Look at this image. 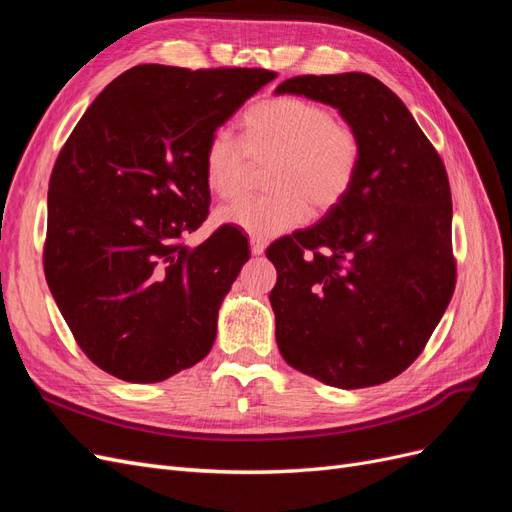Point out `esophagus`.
I'll use <instances>...</instances> for the list:
<instances>
[{"mask_svg": "<svg viewBox=\"0 0 512 512\" xmlns=\"http://www.w3.org/2000/svg\"><path fill=\"white\" fill-rule=\"evenodd\" d=\"M265 247H267V243L262 241V239H256V237H252V239H250V250H252V254H254V256L265 254Z\"/></svg>", "mask_w": 512, "mask_h": 512, "instance_id": "obj_1", "label": "esophagus"}]
</instances>
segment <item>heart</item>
Listing matches in <instances>:
<instances>
[{"mask_svg":"<svg viewBox=\"0 0 512 512\" xmlns=\"http://www.w3.org/2000/svg\"><path fill=\"white\" fill-rule=\"evenodd\" d=\"M243 143L215 130L205 149L207 188L237 198L252 164H271L267 196L245 198L218 213L222 224L256 239L301 226L309 211L324 215L344 203L359 177L363 145L352 123L301 96H273L243 113Z\"/></svg>","mask_w":512,"mask_h":512,"instance_id":"b5f03b06","label":"heart"}]
</instances>
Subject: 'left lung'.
<instances>
[{
    "mask_svg": "<svg viewBox=\"0 0 512 512\" xmlns=\"http://www.w3.org/2000/svg\"><path fill=\"white\" fill-rule=\"evenodd\" d=\"M275 94L335 106L363 145L344 203L267 247L277 348L290 367L337 389L393 380L423 352L455 290L446 168L374 76L305 74Z\"/></svg>",
    "mask_w": 512,
    "mask_h": 512,
    "instance_id": "left-lung-1",
    "label": "left lung"
}]
</instances>
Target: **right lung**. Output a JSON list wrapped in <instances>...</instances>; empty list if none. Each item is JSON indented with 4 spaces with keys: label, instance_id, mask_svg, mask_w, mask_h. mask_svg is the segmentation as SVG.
Masks as SVG:
<instances>
[{
    "label": "right lung",
    "instance_id": "add662e5",
    "mask_svg": "<svg viewBox=\"0 0 512 512\" xmlns=\"http://www.w3.org/2000/svg\"><path fill=\"white\" fill-rule=\"evenodd\" d=\"M273 79L262 68L134 66L61 147L44 277L76 344L106 374L162 382L209 354L250 245L228 224L185 245L209 215L205 149Z\"/></svg>",
    "mask_w": 512,
    "mask_h": 512
}]
</instances>
